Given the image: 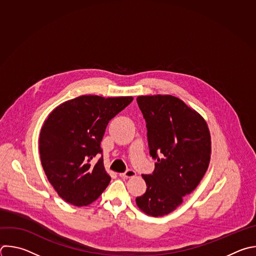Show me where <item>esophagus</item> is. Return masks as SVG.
<instances>
[{
  "mask_svg": "<svg viewBox=\"0 0 256 256\" xmlns=\"http://www.w3.org/2000/svg\"><path fill=\"white\" fill-rule=\"evenodd\" d=\"M120 176L122 178H132L136 176V172L132 171V170H126L124 173H120Z\"/></svg>",
  "mask_w": 256,
  "mask_h": 256,
  "instance_id": "1",
  "label": "esophagus"
}]
</instances>
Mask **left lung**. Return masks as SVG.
I'll return each instance as SVG.
<instances>
[{
    "label": "left lung",
    "mask_w": 256,
    "mask_h": 256,
    "mask_svg": "<svg viewBox=\"0 0 256 256\" xmlns=\"http://www.w3.org/2000/svg\"><path fill=\"white\" fill-rule=\"evenodd\" d=\"M146 124L150 156L156 160L150 175H142L146 191L136 202L146 214L158 217L174 211L205 175L211 138L204 118L172 96H138Z\"/></svg>",
    "instance_id": "left-lung-1"
}]
</instances>
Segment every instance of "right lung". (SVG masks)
I'll return each instance as SVG.
<instances>
[{"label": "right lung", "instance_id": "right-lung-1", "mask_svg": "<svg viewBox=\"0 0 256 256\" xmlns=\"http://www.w3.org/2000/svg\"><path fill=\"white\" fill-rule=\"evenodd\" d=\"M132 100L82 96L57 106L45 120L39 138L42 166L67 203L90 205L108 186L110 177L104 166L100 142L110 120ZM100 153L102 156L94 164L93 158Z\"/></svg>", "mask_w": 256, "mask_h": 256}]
</instances>
